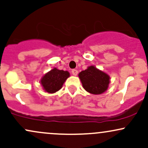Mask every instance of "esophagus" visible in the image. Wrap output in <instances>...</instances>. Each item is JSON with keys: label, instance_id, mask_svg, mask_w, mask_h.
Returning <instances> with one entry per match:
<instances>
[{"label": "esophagus", "instance_id": "1", "mask_svg": "<svg viewBox=\"0 0 148 148\" xmlns=\"http://www.w3.org/2000/svg\"><path fill=\"white\" fill-rule=\"evenodd\" d=\"M72 74L74 76H76L78 74V70H76V69H72Z\"/></svg>", "mask_w": 148, "mask_h": 148}]
</instances>
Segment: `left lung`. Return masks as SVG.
Listing matches in <instances>:
<instances>
[{
  "label": "left lung",
  "instance_id": "left-lung-1",
  "mask_svg": "<svg viewBox=\"0 0 148 148\" xmlns=\"http://www.w3.org/2000/svg\"><path fill=\"white\" fill-rule=\"evenodd\" d=\"M79 76L86 91L93 95H99L104 92L109 84V76L106 73L90 66L87 69L82 71Z\"/></svg>",
  "mask_w": 148,
  "mask_h": 148
}]
</instances>
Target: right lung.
Segmentation results:
<instances>
[{
    "label": "right lung",
    "mask_w": 148,
    "mask_h": 148,
    "mask_svg": "<svg viewBox=\"0 0 148 148\" xmlns=\"http://www.w3.org/2000/svg\"><path fill=\"white\" fill-rule=\"evenodd\" d=\"M69 76V73L67 71L54 68L42 77L41 84L47 92L54 93L62 88L64 81Z\"/></svg>",
    "instance_id": "add662e5"
}]
</instances>
